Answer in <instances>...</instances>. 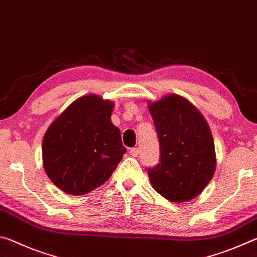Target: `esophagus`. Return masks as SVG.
<instances>
[{"label": "esophagus", "mask_w": 257, "mask_h": 257, "mask_svg": "<svg viewBox=\"0 0 257 257\" xmlns=\"http://www.w3.org/2000/svg\"><path fill=\"white\" fill-rule=\"evenodd\" d=\"M129 153L132 156H137L139 154V149L138 147H133V149L129 150Z\"/></svg>", "instance_id": "obj_1"}]
</instances>
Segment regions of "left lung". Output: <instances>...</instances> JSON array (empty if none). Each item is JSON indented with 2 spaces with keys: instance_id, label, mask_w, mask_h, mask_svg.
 <instances>
[{
  "instance_id": "left-lung-1",
  "label": "left lung",
  "mask_w": 257,
  "mask_h": 257,
  "mask_svg": "<svg viewBox=\"0 0 257 257\" xmlns=\"http://www.w3.org/2000/svg\"><path fill=\"white\" fill-rule=\"evenodd\" d=\"M161 159L147 169L152 187L168 201L184 203L202 193L214 176L216 156L206 120L185 97L165 95L149 103Z\"/></svg>"
}]
</instances>
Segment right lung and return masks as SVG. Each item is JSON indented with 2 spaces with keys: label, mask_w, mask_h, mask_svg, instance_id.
<instances>
[{
  "label": "right lung",
  "mask_w": 257,
  "mask_h": 257,
  "mask_svg": "<svg viewBox=\"0 0 257 257\" xmlns=\"http://www.w3.org/2000/svg\"><path fill=\"white\" fill-rule=\"evenodd\" d=\"M114 103L95 94L72 102L50 124L42 143L47 177L62 191L85 195L108 180L127 149L111 121Z\"/></svg>",
  "instance_id": "obj_1"
}]
</instances>
